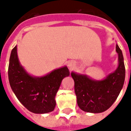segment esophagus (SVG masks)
<instances>
[{"mask_svg":"<svg viewBox=\"0 0 131 131\" xmlns=\"http://www.w3.org/2000/svg\"><path fill=\"white\" fill-rule=\"evenodd\" d=\"M68 66L69 67V68H72V67L74 66V62H69Z\"/></svg>","mask_w":131,"mask_h":131,"instance_id":"obj_1","label":"esophagus"}]
</instances>
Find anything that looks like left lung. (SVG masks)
I'll use <instances>...</instances> for the list:
<instances>
[{"label": "left lung", "instance_id": "1", "mask_svg": "<svg viewBox=\"0 0 131 131\" xmlns=\"http://www.w3.org/2000/svg\"><path fill=\"white\" fill-rule=\"evenodd\" d=\"M116 51L118 55V67L104 79L95 81L86 75L71 72L77 104L83 111L90 113L103 112L118 97L124 85L126 70L122 51L117 44Z\"/></svg>", "mask_w": 131, "mask_h": 131}]
</instances>
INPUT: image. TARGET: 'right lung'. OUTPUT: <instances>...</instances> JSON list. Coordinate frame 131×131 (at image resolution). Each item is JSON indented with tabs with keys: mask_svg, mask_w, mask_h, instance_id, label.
Masks as SVG:
<instances>
[{
	"mask_svg": "<svg viewBox=\"0 0 131 131\" xmlns=\"http://www.w3.org/2000/svg\"><path fill=\"white\" fill-rule=\"evenodd\" d=\"M69 75L65 66L44 77H32L19 62L17 46L12 50L8 67L10 87L19 101L31 112L45 114L54 110L56 93L63 79Z\"/></svg>",
	"mask_w": 131,
	"mask_h": 131,
	"instance_id": "obj_1",
	"label": "right lung"
}]
</instances>
